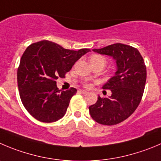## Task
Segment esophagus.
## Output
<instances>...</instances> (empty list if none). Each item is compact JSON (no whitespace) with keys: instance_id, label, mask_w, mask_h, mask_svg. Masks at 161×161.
<instances>
[{"instance_id":"1","label":"esophagus","mask_w":161,"mask_h":161,"mask_svg":"<svg viewBox=\"0 0 161 161\" xmlns=\"http://www.w3.org/2000/svg\"><path fill=\"white\" fill-rule=\"evenodd\" d=\"M80 92L82 93V94H86L87 91H85V90H80Z\"/></svg>"}]
</instances>
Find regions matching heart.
Listing matches in <instances>:
<instances>
[{
    "instance_id": "1",
    "label": "heart",
    "mask_w": 161,
    "mask_h": 161,
    "mask_svg": "<svg viewBox=\"0 0 161 161\" xmlns=\"http://www.w3.org/2000/svg\"><path fill=\"white\" fill-rule=\"evenodd\" d=\"M90 63L92 65H103L104 66L107 63V59L105 58L104 57L102 56V55L99 54H94L92 56L90 57L89 58ZM84 86L87 88H90L92 87V84L90 83H85Z\"/></svg>"
}]
</instances>
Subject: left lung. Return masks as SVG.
<instances>
[{
    "instance_id": "1",
    "label": "left lung",
    "mask_w": 161,
    "mask_h": 161,
    "mask_svg": "<svg viewBox=\"0 0 161 161\" xmlns=\"http://www.w3.org/2000/svg\"><path fill=\"white\" fill-rule=\"evenodd\" d=\"M92 50L113 57L117 71L103 87L111 90V96H98L97 102L89 107L90 114L99 124L116 125L129 118L138 107L146 82V66L138 50L129 45L114 43Z\"/></svg>"
}]
</instances>
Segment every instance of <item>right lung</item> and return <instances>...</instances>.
Masks as SVG:
<instances>
[{"instance_id":"right-lung-1","label":"right lung","mask_w":161,"mask_h":161,"mask_svg":"<svg viewBox=\"0 0 161 161\" xmlns=\"http://www.w3.org/2000/svg\"><path fill=\"white\" fill-rule=\"evenodd\" d=\"M70 50L48 40L31 44L21 57L17 70L19 96L31 115L42 122H53L65 115L76 89H58V78H64L75 62L89 52Z\"/></svg>"}]
</instances>
